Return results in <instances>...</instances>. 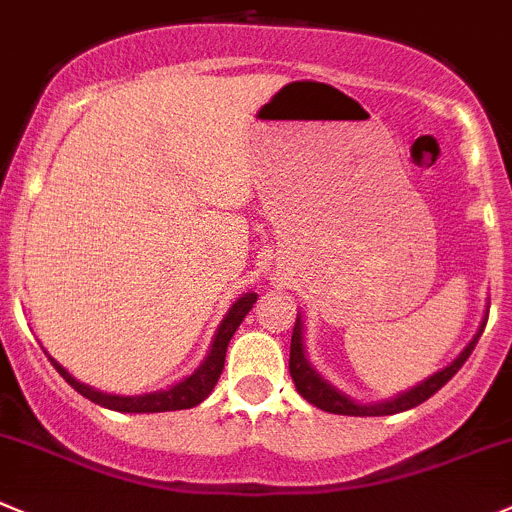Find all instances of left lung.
<instances>
[{"instance_id": "obj_1", "label": "left lung", "mask_w": 512, "mask_h": 512, "mask_svg": "<svg viewBox=\"0 0 512 512\" xmlns=\"http://www.w3.org/2000/svg\"><path fill=\"white\" fill-rule=\"evenodd\" d=\"M488 307H490V302H488ZM485 322H488V317H483V322H480V330L475 332V337L468 342V347H465V350L460 352V355L455 357L448 367H443V370H438L435 375H430L428 380H423L420 385H415V388L395 395V398L382 400V403L365 405V403H355V400L347 398L345 393H340L335 385H330V382H327L325 377H322L320 372L310 365V360L305 357V335H302V320H300V315H297L295 330H292V342H290L292 382H295L297 393H300L307 403H312L315 408L325 410V413L355 415V418H377V415L403 413V410H410V408H415V405L425 403L428 398H433V395L443 388L445 382H448L450 377H453L455 372L465 365V360L470 357V352L475 350V342H478L480 335H483Z\"/></svg>"}]
</instances>
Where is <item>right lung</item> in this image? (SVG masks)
Instances as JSON below:
<instances>
[{
  "mask_svg": "<svg viewBox=\"0 0 512 512\" xmlns=\"http://www.w3.org/2000/svg\"><path fill=\"white\" fill-rule=\"evenodd\" d=\"M255 302H257L255 292H245L242 297H237V300L232 302L230 310H227V315L222 317L220 327H217L215 340H212V347L210 352H207L205 362H202L190 377H185V380L177 382V385H172V388L167 390H157V393H147V395L102 393V390H94L89 388V385H84V382L74 380V377L69 375L57 360H54V357H49V360H52V365L57 367L59 375H62L79 395H84V398L92 400V403L102 405V408L117 410V413H167V410L195 408V405H200L202 400L212 393V388H215L217 380H220L222 367H225L227 345H230L232 335H235V330L240 327V322L245 320V315L252 310Z\"/></svg>",
  "mask_w": 512,
  "mask_h": 512,
  "instance_id": "1",
  "label": "right lung"
}]
</instances>
